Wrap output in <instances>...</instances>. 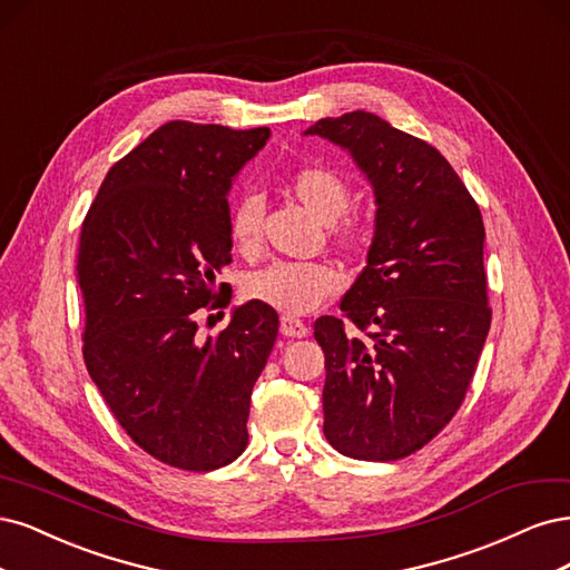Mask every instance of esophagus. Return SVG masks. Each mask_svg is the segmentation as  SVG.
I'll return each instance as SVG.
<instances>
[{"label":"esophagus","mask_w":570,"mask_h":570,"mask_svg":"<svg viewBox=\"0 0 570 570\" xmlns=\"http://www.w3.org/2000/svg\"><path fill=\"white\" fill-rule=\"evenodd\" d=\"M279 328H282V334L288 336V338H303V336L309 334V326L303 320L293 317V315H282V326Z\"/></svg>","instance_id":"1"}]
</instances>
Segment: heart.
<instances>
[{
  "instance_id": "obj_1",
  "label": "heart",
  "mask_w": 570,
  "mask_h": 570,
  "mask_svg": "<svg viewBox=\"0 0 570 570\" xmlns=\"http://www.w3.org/2000/svg\"><path fill=\"white\" fill-rule=\"evenodd\" d=\"M288 189L301 200V206L328 225L334 244L357 255L370 246L372 232L357 217H345L351 206V187L326 165H307L291 175ZM229 236L234 248L242 255H255L263 242V200L258 196H244L232 210ZM341 286V274L334 265L315 263H274L253 272L244 282V296L248 301L282 309L286 315H303L317 307L326 296Z\"/></svg>"
}]
</instances>
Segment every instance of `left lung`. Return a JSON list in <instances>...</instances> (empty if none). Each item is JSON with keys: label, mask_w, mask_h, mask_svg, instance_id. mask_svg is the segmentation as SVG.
<instances>
[{"label": "left lung", "mask_w": 570, "mask_h": 570, "mask_svg": "<svg viewBox=\"0 0 570 570\" xmlns=\"http://www.w3.org/2000/svg\"><path fill=\"white\" fill-rule=\"evenodd\" d=\"M307 135L345 146L379 206L341 317L315 322L324 435L345 456L395 462L450 424L479 366L492 320L483 217L438 149L374 114L322 118Z\"/></svg>", "instance_id": "8db88e82"}]
</instances>
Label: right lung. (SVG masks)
<instances>
[{
	"label": "right lung",
	"instance_id": "obj_1",
	"mask_svg": "<svg viewBox=\"0 0 570 570\" xmlns=\"http://www.w3.org/2000/svg\"><path fill=\"white\" fill-rule=\"evenodd\" d=\"M267 137L269 127L165 122L108 170L82 223L87 372L125 433L181 471L246 450L253 385L279 334L274 307L250 301L198 338L204 312L232 301L225 284L215 291L232 263L227 189Z\"/></svg>",
	"mask_w": 570,
	"mask_h": 570
}]
</instances>
